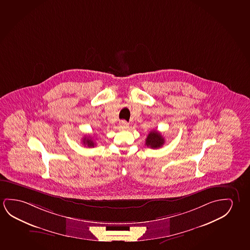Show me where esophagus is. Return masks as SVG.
Masks as SVG:
<instances>
[{
    "label": "esophagus",
    "instance_id": "34e87169",
    "mask_svg": "<svg viewBox=\"0 0 250 250\" xmlns=\"http://www.w3.org/2000/svg\"><path fill=\"white\" fill-rule=\"evenodd\" d=\"M120 127H122V128H127V127H129V124L126 121H122L120 123Z\"/></svg>",
    "mask_w": 250,
    "mask_h": 250
}]
</instances>
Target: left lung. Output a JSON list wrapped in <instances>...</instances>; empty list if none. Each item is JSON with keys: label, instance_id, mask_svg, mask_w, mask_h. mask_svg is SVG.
Here are the masks:
<instances>
[{"label": "left lung", "instance_id": "obj_1", "mask_svg": "<svg viewBox=\"0 0 250 250\" xmlns=\"http://www.w3.org/2000/svg\"><path fill=\"white\" fill-rule=\"evenodd\" d=\"M165 139L163 138L162 134L158 131H151L149 134H147V137L146 139V146L150 148L156 149L160 148L164 145Z\"/></svg>", "mask_w": 250, "mask_h": 250}]
</instances>
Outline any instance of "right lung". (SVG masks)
<instances>
[{
    "mask_svg": "<svg viewBox=\"0 0 250 250\" xmlns=\"http://www.w3.org/2000/svg\"><path fill=\"white\" fill-rule=\"evenodd\" d=\"M83 144L84 146H89V147H94L95 145H96V143L94 142L92 138L90 137V136H85V137H83Z\"/></svg>",
    "mask_w": 250,
    "mask_h": 250,
    "instance_id": "1",
    "label": "right lung"
}]
</instances>
